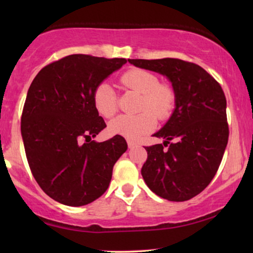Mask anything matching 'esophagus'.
<instances>
[{
	"mask_svg": "<svg viewBox=\"0 0 253 253\" xmlns=\"http://www.w3.org/2000/svg\"><path fill=\"white\" fill-rule=\"evenodd\" d=\"M127 146H129V148H130V150H131V148L136 147V144H134L133 141H131V140H127Z\"/></svg>",
	"mask_w": 253,
	"mask_h": 253,
	"instance_id": "34e87169",
	"label": "esophagus"
}]
</instances>
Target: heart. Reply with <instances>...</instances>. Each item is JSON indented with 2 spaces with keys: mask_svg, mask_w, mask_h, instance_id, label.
<instances>
[{
  "mask_svg": "<svg viewBox=\"0 0 253 253\" xmlns=\"http://www.w3.org/2000/svg\"><path fill=\"white\" fill-rule=\"evenodd\" d=\"M120 83L126 89L140 93L136 115H121L109 124L112 133L137 140L157 126V117L165 121L171 116L177 101V93L169 82H159L158 76L145 69L134 68L122 74ZM93 103L100 115L110 119L119 110V99L113 86L102 82L93 92Z\"/></svg>",
  "mask_w": 253,
  "mask_h": 253,
  "instance_id": "b5f03b06",
  "label": "heart"
}]
</instances>
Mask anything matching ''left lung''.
<instances>
[{"mask_svg": "<svg viewBox=\"0 0 253 253\" xmlns=\"http://www.w3.org/2000/svg\"><path fill=\"white\" fill-rule=\"evenodd\" d=\"M129 62L167 76L177 93L171 117L154 134L164 138L165 143L145 147L144 181L164 199H191L212 181L226 150L229 126L223 89L209 72L192 62L179 58Z\"/></svg>", "mask_w": 253, "mask_h": 253, "instance_id": "left-lung-1", "label": "left lung"}]
</instances>
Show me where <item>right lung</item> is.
<instances>
[{
	"label": "right lung",
	"mask_w": 253,
	"mask_h": 253,
	"mask_svg": "<svg viewBox=\"0 0 253 253\" xmlns=\"http://www.w3.org/2000/svg\"><path fill=\"white\" fill-rule=\"evenodd\" d=\"M126 58L74 54L41 69L22 113V136L33 177L68 206H84L108 189L113 168L127 150L123 137L92 140L107 126L93 103L96 86Z\"/></svg>",
	"instance_id": "obj_1"
}]
</instances>
